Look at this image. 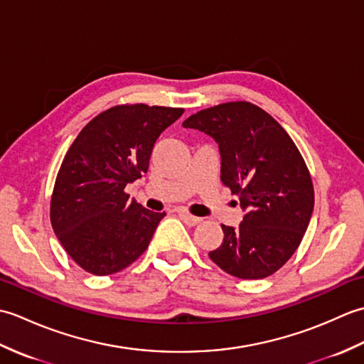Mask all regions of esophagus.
Here are the masks:
<instances>
[{"instance_id": "34e87169", "label": "esophagus", "mask_w": 364, "mask_h": 364, "mask_svg": "<svg viewBox=\"0 0 364 364\" xmlns=\"http://www.w3.org/2000/svg\"><path fill=\"white\" fill-rule=\"evenodd\" d=\"M178 215H180V219L189 227H194L197 223H200V220H202L200 218H196V215H191L184 211H178Z\"/></svg>"}]
</instances>
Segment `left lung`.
I'll use <instances>...</instances> for the list:
<instances>
[{
	"instance_id": "obj_1",
	"label": "left lung",
	"mask_w": 364,
	"mask_h": 364,
	"mask_svg": "<svg viewBox=\"0 0 364 364\" xmlns=\"http://www.w3.org/2000/svg\"><path fill=\"white\" fill-rule=\"evenodd\" d=\"M183 127L218 142L220 180L245 213L237 228L222 225L223 241L210 258L242 280L272 275L297 250L314 208L311 176L296 144L249 102L208 107Z\"/></svg>"
}]
</instances>
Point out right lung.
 Segmentation results:
<instances>
[{
	"instance_id": "1",
	"label": "right lung",
	"mask_w": 364,
	"mask_h": 364,
	"mask_svg": "<svg viewBox=\"0 0 364 364\" xmlns=\"http://www.w3.org/2000/svg\"><path fill=\"white\" fill-rule=\"evenodd\" d=\"M181 107L114 106L81 129L54 183L50 219L72 259L86 272L111 275L149 247L166 213L131 200L128 183L149 170L154 142Z\"/></svg>"
}]
</instances>
